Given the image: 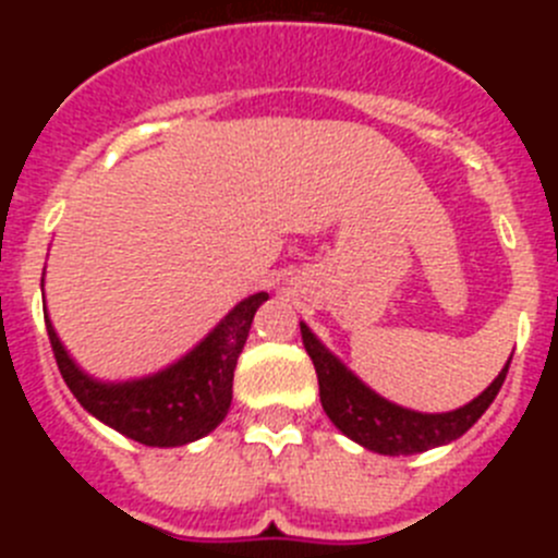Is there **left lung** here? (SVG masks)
Instances as JSON below:
<instances>
[{"label": "left lung", "mask_w": 558, "mask_h": 558, "mask_svg": "<svg viewBox=\"0 0 558 558\" xmlns=\"http://www.w3.org/2000/svg\"><path fill=\"white\" fill-rule=\"evenodd\" d=\"M302 340L310 360H313L315 374H318L322 405L327 416L332 418V425L343 436L363 445L366 450L379 452V456H413V452H425L430 447L456 441L495 402L511 363L509 360L506 368L497 374L495 383L481 397L472 399L470 405L450 413H416L408 411V408L391 405L388 399L377 397L372 388L363 386L352 372H347V366L335 354H329L315 340V335L304 324Z\"/></svg>", "instance_id": "1"}]
</instances>
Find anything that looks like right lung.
Listing matches in <instances>:
<instances>
[{"label":"right lung","mask_w":558,"mask_h":558,"mask_svg":"<svg viewBox=\"0 0 558 558\" xmlns=\"http://www.w3.org/2000/svg\"><path fill=\"white\" fill-rule=\"evenodd\" d=\"M268 293L236 304L201 347L165 372L133 383H97L72 363L47 318L49 347L63 383L92 416L147 447H179L204 438L220 425L231 405L236 357L243 352L251 322Z\"/></svg>","instance_id":"add662e5"}]
</instances>
